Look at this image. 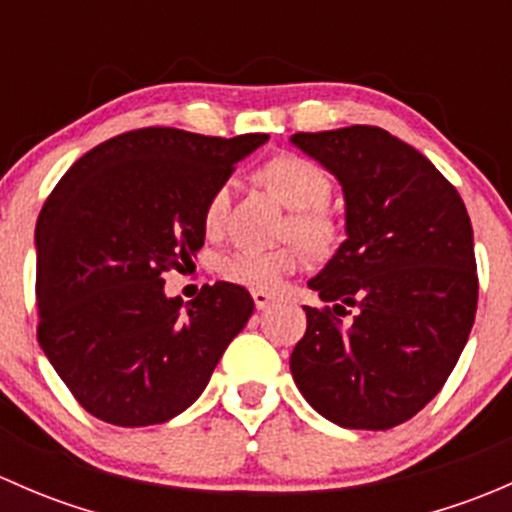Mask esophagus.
Returning a JSON list of instances; mask_svg holds the SVG:
<instances>
[{"label": "esophagus", "instance_id": "obj_1", "mask_svg": "<svg viewBox=\"0 0 512 512\" xmlns=\"http://www.w3.org/2000/svg\"><path fill=\"white\" fill-rule=\"evenodd\" d=\"M252 299H255L257 309H267L275 302V297H272L270 292H265V289H252Z\"/></svg>", "mask_w": 512, "mask_h": 512}]
</instances>
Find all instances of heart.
I'll use <instances>...</instances> for the list:
<instances>
[{
    "instance_id": "b5f03b06",
    "label": "heart",
    "mask_w": 512,
    "mask_h": 512,
    "mask_svg": "<svg viewBox=\"0 0 512 512\" xmlns=\"http://www.w3.org/2000/svg\"><path fill=\"white\" fill-rule=\"evenodd\" d=\"M262 178L272 185L282 203L294 210L289 232L304 242L312 252H324L337 237L332 213L324 208L332 180L327 170L314 160L297 156V153H282V156L267 160L262 168ZM232 180H223L210 193L203 210V223L210 232H218L227 218L230 208ZM302 265V247L287 245L277 250H262V247H235L220 260V275L227 282L250 287V289H275L282 277L292 275Z\"/></svg>"
}]
</instances>
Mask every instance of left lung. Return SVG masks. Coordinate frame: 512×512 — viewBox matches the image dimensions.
I'll return each instance as SVG.
<instances>
[{
	"label": "left lung",
	"mask_w": 512,
	"mask_h": 512,
	"mask_svg": "<svg viewBox=\"0 0 512 512\" xmlns=\"http://www.w3.org/2000/svg\"><path fill=\"white\" fill-rule=\"evenodd\" d=\"M339 180L347 240L309 289L307 332L289 356L314 411L386 431L416 416L451 376L478 304L473 227L458 190L426 156L376 126L294 133ZM355 319L344 328L346 307Z\"/></svg>",
	"instance_id": "left-lung-1"
}]
</instances>
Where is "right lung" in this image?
<instances>
[{"label":"right lung","instance_id":"obj_1","mask_svg":"<svg viewBox=\"0 0 512 512\" xmlns=\"http://www.w3.org/2000/svg\"><path fill=\"white\" fill-rule=\"evenodd\" d=\"M270 136L218 138L138 128L91 148L36 220L41 349L74 399L113 426H151L188 409L255 302L230 282L193 302L165 297L205 242L210 193Z\"/></svg>","mask_w":512,"mask_h":512}]
</instances>
